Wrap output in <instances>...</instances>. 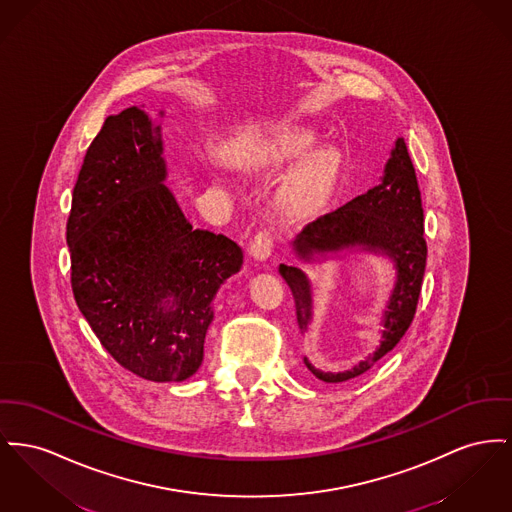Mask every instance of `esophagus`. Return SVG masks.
Masks as SVG:
<instances>
[{
	"instance_id": "esophagus-1",
	"label": "esophagus",
	"mask_w": 512,
	"mask_h": 512,
	"mask_svg": "<svg viewBox=\"0 0 512 512\" xmlns=\"http://www.w3.org/2000/svg\"><path fill=\"white\" fill-rule=\"evenodd\" d=\"M249 253L257 261H265V259L271 257L272 234L269 230H261L253 236V240L249 243Z\"/></svg>"
}]
</instances>
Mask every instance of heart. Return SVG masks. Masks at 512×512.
Returning <instances> with one entry per match:
<instances>
[{"label":"heart","mask_w":512,"mask_h":512,"mask_svg":"<svg viewBox=\"0 0 512 512\" xmlns=\"http://www.w3.org/2000/svg\"><path fill=\"white\" fill-rule=\"evenodd\" d=\"M317 141L313 129H290L276 141L267 166L271 170H288L296 164L305 152ZM342 154L332 147L323 145L309 152L294 172L284 181L276 195V211L286 220L300 222L323 211L331 201L332 193L340 180Z\"/></svg>","instance_id":"b5f03b06"}]
</instances>
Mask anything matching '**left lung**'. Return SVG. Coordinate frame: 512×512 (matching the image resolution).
<instances>
[{
    "label": "left lung",
    "instance_id": "8db88e82",
    "mask_svg": "<svg viewBox=\"0 0 512 512\" xmlns=\"http://www.w3.org/2000/svg\"><path fill=\"white\" fill-rule=\"evenodd\" d=\"M292 245L305 263L342 251L385 255L394 263L396 282L383 311V336L377 350L352 369L338 373L317 369L303 358L307 369L325 383L352 381L367 373L400 342L414 321L420 298L427 243L423 238L420 187L404 139L396 141L379 185L344 207L309 222ZM278 271L292 290L298 325L305 332L313 317L309 278L298 267L280 265Z\"/></svg>",
    "mask_w": 512,
    "mask_h": 512
}]
</instances>
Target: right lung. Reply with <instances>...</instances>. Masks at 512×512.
<instances>
[{
  "label": "right lung",
  "instance_id": "obj_1",
  "mask_svg": "<svg viewBox=\"0 0 512 512\" xmlns=\"http://www.w3.org/2000/svg\"><path fill=\"white\" fill-rule=\"evenodd\" d=\"M164 180L160 125L131 106L94 137L67 220L81 313L121 367L156 383L199 369L212 300L243 265L236 241L189 224Z\"/></svg>",
  "mask_w": 512,
  "mask_h": 512
}]
</instances>
